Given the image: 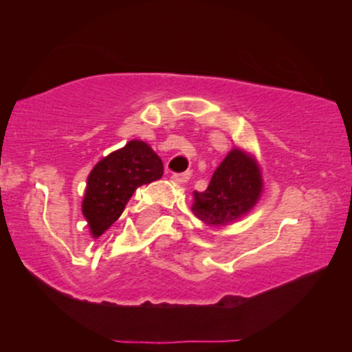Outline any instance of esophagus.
I'll use <instances>...</instances> for the list:
<instances>
[{"label": "esophagus", "mask_w": 352, "mask_h": 352, "mask_svg": "<svg viewBox=\"0 0 352 352\" xmlns=\"http://www.w3.org/2000/svg\"><path fill=\"white\" fill-rule=\"evenodd\" d=\"M192 177V172H184V173H173L170 179L175 182V184H185V182L190 180Z\"/></svg>", "instance_id": "obj_1"}]
</instances>
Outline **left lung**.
I'll list each match as a JSON object with an SVG mask.
<instances>
[{
  "label": "left lung",
  "mask_w": 352,
  "mask_h": 352,
  "mask_svg": "<svg viewBox=\"0 0 352 352\" xmlns=\"http://www.w3.org/2000/svg\"><path fill=\"white\" fill-rule=\"evenodd\" d=\"M263 193V177L253 153L233 147L213 172L205 192H193L192 212L208 227H227L248 215Z\"/></svg>",
  "instance_id": "8db88e82"
}]
</instances>
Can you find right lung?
<instances>
[{
    "mask_svg": "<svg viewBox=\"0 0 352 352\" xmlns=\"http://www.w3.org/2000/svg\"><path fill=\"white\" fill-rule=\"evenodd\" d=\"M162 175V160L144 140H129L100 159L89 173L82 199V215L91 235H102L122 215L135 190Z\"/></svg>",
    "mask_w": 352,
    "mask_h": 352,
    "instance_id": "add662e5",
    "label": "right lung"
}]
</instances>
